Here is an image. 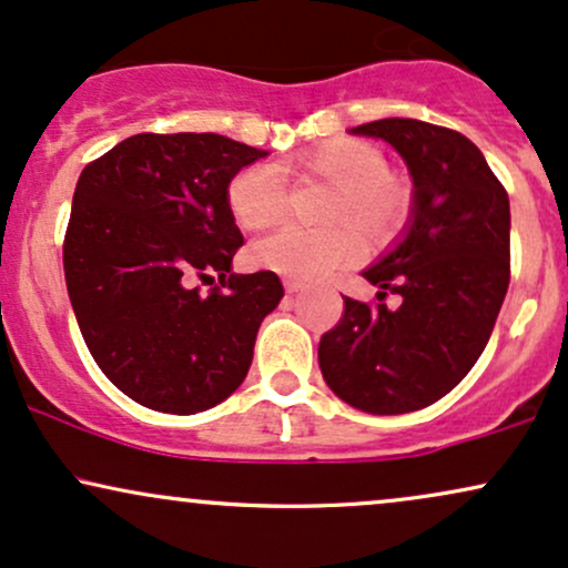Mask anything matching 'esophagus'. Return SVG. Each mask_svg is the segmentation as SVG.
<instances>
[{"label":"esophagus","instance_id":"34e87169","mask_svg":"<svg viewBox=\"0 0 568 568\" xmlns=\"http://www.w3.org/2000/svg\"><path fill=\"white\" fill-rule=\"evenodd\" d=\"M306 288H310V285L302 283V280H285V291L288 293H302Z\"/></svg>","mask_w":568,"mask_h":568}]
</instances>
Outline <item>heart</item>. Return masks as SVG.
I'll return each mask as SVG.
<instances>
[{
    "instance_id": "b5f03b06",
    "label": "heart",
    "mask_w": 568,
    "mask_h": 568,
    "mask_svg": "<svg viewBox=\"0 0 568 568\" xmlns=\"http://www.w3.org/2000/svg\"><path fill=\"white\" fill-rule=\"evenodd\" d=\"M291 175L321 179L334 192L323 202L325 230H280L251 247L253 262L293 280H315L355 256V239L366 245L387 243L406 224L410 189L387 171L382 149L357 139L325 141L283 165ZM226 207L245 232L275 226L285 213V186L270 168L247 165L226 186Z\"/></svg>"
}]
</instances>
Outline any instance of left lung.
Listing matches in <instances>:
<instances>
[{
    "label": "left lung",
    "instance_id": "obj_1",
    "mask_svg": "<svg viewBox=\"0 0 568 568\" xmlns=\"http://www.w3.org/2000/svg\"><path fill=\"white\" fill-rule=\"evenodd\" d=\"M414 179L410 224L395 251L363 272L379 302L344 296L317 347L323 379L368 414L433 406L470 374L510 285V200L470 139L422 120L366 122ZM402 304L389 311L383 298Z\"/></svg>",
    "mask_w": 568,
    "mask_h": 568
}]
</instances>
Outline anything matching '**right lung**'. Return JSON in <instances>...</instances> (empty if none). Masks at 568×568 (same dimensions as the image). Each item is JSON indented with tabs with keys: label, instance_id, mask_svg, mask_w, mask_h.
Returning <instances> with one entry per match:
<instances>
[{
	"label": "right lung",
	"instance_id": "right-lung-1",
	"mask_svg": "<svg viewBox=\"0 0 568 568\" xmlns=\"http://www.w3.org/2000/svg\"><path fill=\"white\" fill-rule=\"evenodd\" d=\"M266 152L219 133H139L88 162L63 237L82 338L141 406L197 414L245 379L258 325L283 298L275 272L234 275L243 232L232 175ZM220 275L207 297L194 278Z\"/></svg>",
	"mask_w": 568,
	"mask_h": 568
}]
</instances>
